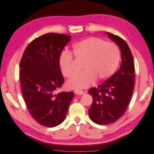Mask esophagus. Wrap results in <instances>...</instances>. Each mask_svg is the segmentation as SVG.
I'll return each mask as SVG.
<instances>
[{"label": "esophagus", "instance_id": "esophagus-1", "mask_svg": "<svg viewBox=\"0 0 154 154\" xmlns=\"http://www.w3.org/2000/svg\"><path fill=\"white\" fill-rule=\"evenodd\" d=\"M74 93L76 94H78V95H82L84 94V92L83 91H80V90H74Z\"/></svg>", "mask_w": 154, "mask_h": 154}]
</instances>
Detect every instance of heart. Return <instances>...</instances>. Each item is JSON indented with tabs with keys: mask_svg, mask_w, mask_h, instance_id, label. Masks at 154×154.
Returning a JSON list of instances; mask_svg holds the SVG:
<instances>
[{
	"mask_svg": "<svg viewBox=\"0 0 154 154\" xmlns=\"http://www.w3.org/2000/svg\"><path fill=\"white\" fill-rule=\"evenodd\" d=\"M72 54L83 62V72L71 78L67 85L69 88L78 89L87 88L96 80H106L116 71L121 60L117 44L97 37H88L74 44ZM58 64L63 76L71 78L75 74L72 54L69 51L63 50L60 53Z\"/></svg>",
	"mask_w": 154,
	"mask_h": 154,
	"instance_id": "b5f03b06",
	"label": "heart"
}]
</instances>
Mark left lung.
Returning a JSON list of instances; mask_svg holds the SVG:
<instances>
[{
  "label": "left lung",
  "instance_id": "8db88e82",
  "mask_svg": "<svg viewBox=\"0 0 154 154\" xmlns=\"http://www.w3.org/2000/svg\"><path fill=\"white\" fill-rule=\"evenodd\" d=\"M107 35L119 47L122 61L119 69L114 75L88 91L93 99L88 110L89 117L93 122L100 125L113 123L125 114L135 82L134 58L128 44L119 36L110 32Z\"/></svg>",
  "mask_w": 154,
  "mask_h": 154
}]
</instances>
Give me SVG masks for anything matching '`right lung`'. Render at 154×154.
Returning <instances> with one entry per match:
<instances>
[{
    "mask_svg": "<svg viewBox=\"0 0 154 154\" xmlns=\"http://www.w3.org/2000/svg\"><path fill=\"white\" fill-rule=\"evenodd\" d=\"M71 36L49 32L31 41L20 62L23 97L29 114L37 123L54 127L65 119L74 92L54 94L64 82L58 57Z\"/></svg>",
    "mask_w": 154,
    "mask_h": 154,
    "instance_id": "add662e5",
    "label": "right lung"
}]
</instances>
